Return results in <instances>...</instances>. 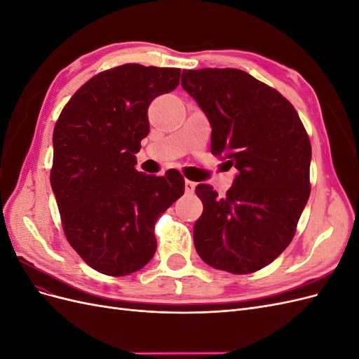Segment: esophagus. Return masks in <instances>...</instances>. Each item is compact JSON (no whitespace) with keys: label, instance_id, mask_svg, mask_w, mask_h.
Returning <instances> with one entry per match:
<instances>
[{"label":"esophagus","instance_id":"1","mask_svg":"<svg viewBox=\"0 0 359 359\" xmlns=\"http://www.w3.org/2000/svg\"><path fill=\"white\" fill-rule=\"evenodd\" d=\"M194 189H196V182L186 180V193H187V194H191V193L194 191Z\"/></svg>","mask_w":359,"mask_h":359}]
</instances>
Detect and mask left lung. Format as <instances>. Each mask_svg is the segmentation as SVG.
<instances>
[{
	"mask_svg": "<svg viewBox=\"0 0 359 359\" xmlns=\"http://www.w3.org/2000/svg\"><path fill=\"white\" fill-rule=\"evenodd\" d=\"M182 88L210 121L211 153L235 168L224 198L206 184L193 240L205 264L250 274L278 257L310 196L311 145L278 91L238 69L184 70Z\"/></svg>",
	"mask_w": 359,
	"mask_h": 359,
	"instance_id": "1",
	"label": "left lung"
}]
</instances>
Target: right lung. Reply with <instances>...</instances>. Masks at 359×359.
Instances as JSON below:
<instances>
[{
	"mask_svg": "<svg viewBox=\"0 0 359 359\" xmlns=\"http://www.w3.org/2000/svg\"><path fill=\"white\" fill-rule=\"evenodd\" d=\"M180 69L124 64L74 93L53 130L50 186L70 245L93 269L121 277L153 259L158 217L184 194L175 169L136 170L148 106L180 83Z\"/></svg>",
	"mask_w": 359,
	"mask_h": 359,
	"instance_id": "add662e5",
	"label": "right lung"
}]
</instances>
